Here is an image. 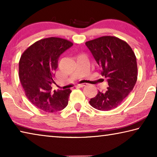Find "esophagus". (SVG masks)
Returning a JSON list of instances; mask_svg holds the SVG:
<instances>
[{
  "label": "esophagus",
  "mask_w": 157,
  "mask_h": 157,
  "mask_svg": "<svg viewBox=\"0 0 157 157\" xmlns=\"http://www.w3.org/2000/svg\"><path fill=\"white\" fill-rule=\"evenodd\" d=\"M85 85H86V84L85 83H83V84H78V85H77V86L78 87H83V86H84Z\"/></svg>",
  "instance_id": "esophagus-1"
}]
</instances>
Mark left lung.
I'll return each instance as SVG.
<instances>
[{
    "label": "left lung",
    "mask_w": 157,
    "mask_h": 157,
    "mask_svg": "<svg viewBox=\"0 0 157 157\" xmlns=\"http://www.w3.org/2000/svg\"><path fill=\"white\" fill-rule=\"evenodd\" d=\"M98 64L101 75L107 79L105 92L98 91L89 101L93 107L109 111L120 105L136 84V58L128 44L115 36H105L86 42Z\"/></svg>",
    "instance_id": "1"
}]
</instances>
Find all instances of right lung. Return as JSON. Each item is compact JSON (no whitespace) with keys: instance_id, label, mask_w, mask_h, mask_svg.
<instances>
[{"instance_id":"1","label":"right lung","mask_w":157,"mask_h":157,"mask_svg":"<svg viewBox=\"0 0 157 157\" xmlns=\"http://www.w3.org/2000/svg\"><path fill=\"white\" fill-rule=\"evenodd\" d=\"M71 41L57 37L41 39L21 55L18 75L26 97L38 109L57 112L68 105L71 89L52 91L55 71L60 55L73 46Z\"/></svg>"}]
</instances>
